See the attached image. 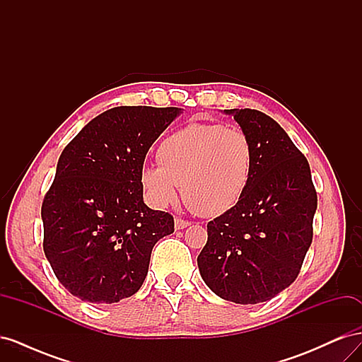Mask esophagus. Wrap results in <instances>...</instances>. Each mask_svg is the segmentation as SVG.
Segmentation results:
<instances>
[{"mask_svg":"<svg viewBox=\"0 0 362 362\" xmlns=\"http://www.w3.org/2000/svg\"><path fill=\"white\" fill-rule=\"evenodd\" d=\"M189 225H190V222L184 221V218H181V217L175 218V228H177V229H184V228H187Z\"/></svg>","mask_w":362,"mask_h":362,"instance_id":"34e87169","label":"esophagus"}]
</instances>
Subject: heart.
Wrapping results in <instances>:
<instances>
[{"instance_id":"1","label":"heart","mask_w":362,"mask_h":362,"mask_svg":"<svg viewBox=\"0 0 362 362\" xmlns=\"http://www.w3.org/2000/svg\"><path fill=\"white\" fill-rule=\"evenodd\" d=\"M255 151L243 129L194 122L164 139L157 151L158 166L141 172L149 199L166 205L182 199L194 214L216 217L243 198L254 170Z\"/></svg>"}]
</instances>
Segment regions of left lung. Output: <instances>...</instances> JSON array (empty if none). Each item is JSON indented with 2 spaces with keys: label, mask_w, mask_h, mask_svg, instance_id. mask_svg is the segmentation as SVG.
Instances as JSON below:
<instances>
[{
  "label": "left lung",
  "mask_w": 362,
  "mask_h": 362,
  "mask_svg": "<svg viewBox=\"0 0 362 362\" xmlns=\"http://www.w3.org/2000/svg\"><path fill=\"white\" fill-rule=\"evenodd\" d=\"M225 113L250 137L254 170L238 204L208 222L198 266L218 298L259 303L298 278L313 242L317 193L308 160L276 120L252 108Z\"/></svg>",
  "instance_id": "left-lung-1"
}]
</instances>
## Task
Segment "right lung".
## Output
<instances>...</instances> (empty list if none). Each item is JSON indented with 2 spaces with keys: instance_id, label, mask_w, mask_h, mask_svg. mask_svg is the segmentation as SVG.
<instances>
[{
  "instance_id": "right-lung-1",
  "label": "right lung",
  "mask_w": 362,
  "mask_h": 362,
  "mask_svg": "<svg viewBox=\"0 0 362 362\" xmlns=\"http://www.w3.org/2000/svg\"><path fill=\"white\" fill-rule=\"evenodd\" d=\"M181 113L122 105L92 119L57 163L42 204L43 252L71 294L92 303L129 298L144 284L151 252L173 233V216L144 202L145 157Z\"/></svg>"
}]
</instances>
